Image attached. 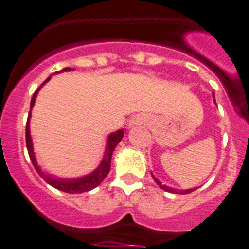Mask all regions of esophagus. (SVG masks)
Segmentation results:
<instances>
[{
  "label": "esophagus",
  "instance_id": "34e87169",
  "mask_svg": "<svg viewBox=\"0 0 249 249\" xmlns=\"http://www.w3.org/2000/svg\"><path fill=\"white\" fill-rule=\"evenodd\" d=\"M140 123H142V121H141L140 118H133V120H131V122L128 123V128H132L135 124H140Z\"/></svg>",
  "mask_w": 249,
  "mask_h": 249
}]
</instances>
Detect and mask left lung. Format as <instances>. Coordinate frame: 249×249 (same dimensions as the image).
I'll use <instances>...</instances> for the list:
<instances>
[{
	"instance_id": "1",
	"label": "left lung",
	"mask_w": 249,
	"mask_h": 249,
	"mask_svg": "<svg viewBox=\"0 0 249 249\" xmlns=\"http://www.w3.org/2000/svg\"><path fill=\"white\" fill-rule=\"evenodd\" d=\"M213 97H214V94H213ZM214 102H215V100H214ZM152 177H153V179H155V181H156V183H157L158 186H160V188H162V190L167 191V192H172V193H190V192H192V191H195V188H191V190H184V191L173 190V188H171V187H167V186H164V184L160 183V182L158 181L157 178H156L153 175H152Z\"/></svg>"
}]
</instances>
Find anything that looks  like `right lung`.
Segmentation results:
<instances>
[{"instance_id": "add662e5", "label": "right lung", "mask_w": 249, "mask_h": 249, "mask_svg": "<svg viewBox=\"0 0 249 249\" xmlns=\"http://www.w3.org/2000/svg\"><path fill=\"white\" fill-rule=\"evenodd\" d=\"M72 71L71 67H66L61 71L56 72V73H59V72H68ZM51 80V77H48L47 80L42 83V85L39 86L37 91L34 93V97L31 100V106H30V113H28V118H27V123H26V144H27V151L28 155H30L31 162L34 164L35 169L37 171L41 177L47 182L48 184H51L52 187L57 188L59 191H63V192L67 193H83V192H89V191L93 190L97 186H100L101 182L103 181L106 178V176L108 175L109 169H111V158H112V153H113V149L116 148L118 143L121 142L123 137V129H118V131L113 132L111 135L108 136L107 138V144H106V149H105V156H103L102 162L100 163V166L97 168L94 169L93 172L89 173L87 176H83V177H78V178H72V179H68V178H58L54 177V176H51L48 173H45L41 169V167L37 164L36 160V156H35L34 152V144H32V138H31V132H30V120H31V111H32V107L35 105V101H36L37 93L41 89L43 85L46 82Z\"/></svg>"}]
</instances>
